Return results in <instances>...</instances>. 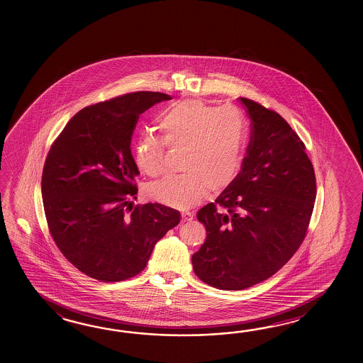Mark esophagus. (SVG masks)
<instances>
[{
    "mask_svg": "<svg viewBox=\"0 0 363 363\" xmlns=\"http://www.w3.org/2000/svg\"><path fill=\"white\" fill-rule=\"evenodd\" d=\"M192 213H189V211H183V213H182V222H189V220H192Z\"/></svg>",
    "mask_w": 363,
    "mask_h": 363,
    "instance_id": "obj_1",
    "label": "esophagus"
}]
</instances>
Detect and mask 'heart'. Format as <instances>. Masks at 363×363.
<instances>
[{"instance_id":"heart-1","label":"heart","mask_w":363,"mask_h":363,"mask_svg":"<svg viewBox=\"0 0 363 363\" xmlns=\"http://www.w3.org/2000/svg\"><path fill=\"white\" fill-rule=\"evenodd\" d=\"M158 127L163 140L152 133L136 140V166L150 177L161 174L167 144L183 147L180 169L184 174L164 177L149 185L147 193L153 200L170 208H192L210 189L218 192L236 178L247 136V122L239 108L182 101L163 111Z\"/></svg>"}]
</instances>
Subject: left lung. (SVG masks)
I'll return each instance as SVG.
<instances>
[{
    "label": "left lung",
    "mask_w": 363,
    "mask_h": 363,
    "mask_svg": "<svg viewBox=\"0 0 363 363\" xmlns=\"http://www.w3.org/2000/svg\"><path fill=\"white\" fill-rule=\"evenodd\" d=\"M240 101L252 121L247 157L216 203L199 210L206 240L192 255L194 274L225 291L261 283L292 258L316 194L313 164L291 125L255 101Z\"/></svg>",
    "instance_id": "1"
}]
</instances>
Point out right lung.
I'll return each mask as SVG.
<instances>
[{"mask_svg":"<svg viewBox=\"0 0 363 363\" xmlns=\"http://www.w3.org/2000/svg\"><path fill=\"white\" fill-rule=\"evenodd\" d=\"M171 99L136 92L82 108L48 153L41 194L49 231L62 255L91 278L122 281L138 275L157 241L180 222L175 208H133L130 202L140 174L132 133L140 114Z\"/></svg>","mask_w":363,"mask_h":363,"instance_id":"add662e5","label":"right lung"}]
</instances>
